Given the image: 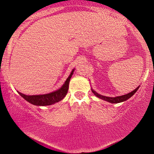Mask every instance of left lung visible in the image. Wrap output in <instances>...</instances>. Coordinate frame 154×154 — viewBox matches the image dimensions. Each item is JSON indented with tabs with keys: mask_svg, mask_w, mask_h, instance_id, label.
Here are the masks:
<instances>
[{
	"mask_svg": "<svg viewBox=\"0 0 154 154\" xmlns=\"http://www.w3.org/2000/svg\"><path fill=\"white\" fill-rule=\"evenodd\" d=\"M139 86H138L136 89H134L133 91L128 93V94H124V95H121V96H117V97H106V96L101 95V94H98V93L96 92L95 91H94V90H93L91 88V91H92V92L94 93V95L97 96L98 98L102 99V100H106V101L109 102V103H121V102L125 101V100H128L129 98H130V97H131L132 96H133V94L136 92V91L139 89Z\"/></svg>",
	"mask_w": 154,
	"mask_h": 154,
	"instance_id": "obj_1",
	"label": "left lung"
}]
</instances>
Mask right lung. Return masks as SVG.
Instances as JSON below:
<instances>
[{"instance_id": "obj_1", "label": "right lung", "mask_w": 154, "mask_h": 154, "mask_svg": "<svg viewBox=\"0 0 154 154\" xmlns=\"http://www.w3.org/2000/svg\"><path fill=\"white\" fill-rule=\"evenodd\" d=\"M75 68L71 71V74L68 76L67 80L64 83V84L62 86L61 88L53 92L48 93L45 94H38V95H27V94H22V93L18 91V94L29 103L35 106H48V105H52L54 103H57L63 100L66 97V94L68 92V86H69V82L71 80V76L74 74V71Z\"/></svg>"}]
</instances>
